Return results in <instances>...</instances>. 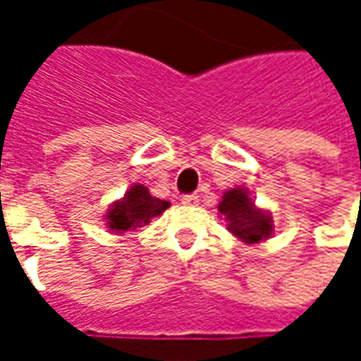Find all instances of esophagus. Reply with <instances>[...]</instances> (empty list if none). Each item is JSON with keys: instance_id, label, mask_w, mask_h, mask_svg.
I'll return each mask as SVG.
<instances>
[{"instance_id": "1", "label": "esophagus", "mask_w": 361, "mask_h": 361, "mask_svg": "<svg viewBox=\"0 0 361 361\" xmlns=\"http://www.w3.org/2000/svg\"><path fill=\"white\" fill-rule=\"evenodd\" d=\"M181 203L185 204V207H193V204L199 203V195L197 193H189V195L181 197Z\"/></svg>"}]
</instances>
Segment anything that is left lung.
I'll return each instance as SVG.
<instances>
[{
	"label": "left lung",
	"mask_w": 361,
	"mask_h": 361,
	"mask_svg": "<svg viewBox=\"0 0 361 361\" xmlns=\"http://www.w3.org/2000/svg\"><path fill=\"white\" fill-rule=\"evenodd\" d=\"M219 212L228 220V230L245 243H257L271 238L272 219L261 209H255L250 193L243 188L228 189L222 195Z\"/></svg>",
	"instance_id": "8db88e82"
}]
</instances>
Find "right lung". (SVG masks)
Returning a JSON list of instances; mask_svg holds the SVG:
<instances>
[{
	"mask_svg": "<svg viewBox=\"0 0 361 361\" xmlns=\"http://www.w3.org/2000/svg\"><path fill=\"white\" fill-rule=\"evenodd\" d=\"M168 207H170L168 201L152 197L145 185L135 183L121 201H116L111 204L110 211L106 214V224L111 232L123 234L129 230L147 226L150 220L154 216H160Z\"/></svg>",
	"mask_w": 361,
	"mask_h": 361,
	"instance_id": "obj_1",
	"label": "right lung"
}]
</instances>
